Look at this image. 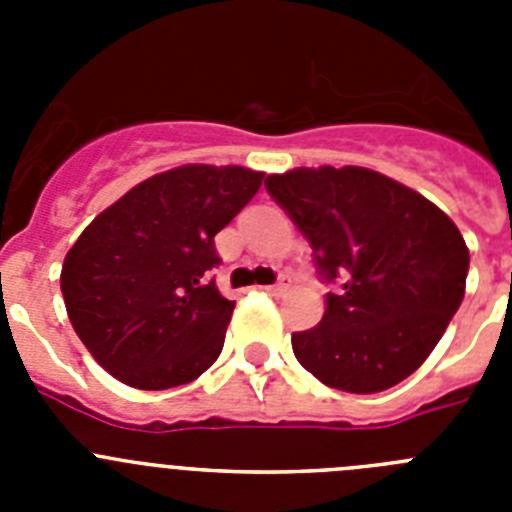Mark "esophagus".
Listing matches in <instances>:
<instances>
[{"label":"esophagus","instance_id":"1","mask_svg":"<svg viewBox=\"0 0 512 512\" xmlns=\"http://www.w3.org/2000/svg\"><path fill=\"white\" fill-rule=\"evenodd\" d=\"M264 292H269V295H284L287 292V284L279 282V284H269V287H261Z\"/></svg>","mask_w":512,"mask_h":512}]
</instances>
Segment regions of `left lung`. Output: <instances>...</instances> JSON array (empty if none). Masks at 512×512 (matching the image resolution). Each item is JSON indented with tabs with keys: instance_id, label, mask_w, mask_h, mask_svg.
Masks as SVG:
<instances>
[{
	"instance_id": "left-lung-1",
	"label": "left lung",
	"mask_w": 512,
	"mask_h": 512,
	"mask_svg": "<svg viewBox=\"0 0 512 512\" xmlns=\"http://www.w3.org/2000/svg\"><path fill=\"white\" fill-rule=\"evenodd\" d=\"M302 230L328 292L320 325L292 333L307 372L333 390L372 395L418 369L464 300L469 248L441 207L364 166L266 176Z\"/></svg>"
}]
</instances>
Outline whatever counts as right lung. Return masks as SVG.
Returning <instances> with one entry per match:
<instances>
[{
    "instance_id": "1",
    "label": "right lung",
    "mask_w": 512,
    "mask_h": 512,
    "mask_svg": "<svg viewBox=\"0 0 512 512\" xmlns=\"http://www.w3.org/2000/svg\"><path fill=\"white\" fill-rule=\"evenodd\" d=\"M264 171L187 164L135 184L66 253L61 292L76 336L135 390L194 382L217 361L233 300L207 271L215 235L259 192Z\"/></svg>"
}]
</instances>
